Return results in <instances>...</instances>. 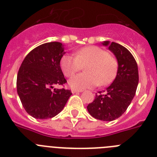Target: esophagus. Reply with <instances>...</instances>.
<instances>
[{"label": "esophagus", "mask_w": 157, "mask_h": 157, "mask_svg": "<svg viewBox=\"0 0 157 157\" xmlns=\"http://www.w3.org/2000/svg\"><path fill=\"white\" fill-rule=\"evenodd\" d=\"M82 90H75V89H72L71 92L72 94H75V93H80L82 92Z\"/></svg>", "instance_id": "obj_1"}]
</instances>
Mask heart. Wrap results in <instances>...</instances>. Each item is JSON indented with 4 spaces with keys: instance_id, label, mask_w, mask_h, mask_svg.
I'll return each mask as SVG.
<instances>
[{
    "instance_id": "heart-1",
    "label": "heart",
    "mask_w": 157,
    "mask_h": 157,
    "mask_svg": "<svg viewBox=\"0 0 157 157\" xmlns=\"http://www.w3.org/2000/svg\"><path fill=\"white\" fill-rule=\"evenodd\" d=\"M86 73L78 75L70 80V86L75 90L107 86L116 78L117 59L107 51L95 45H90L76 51L75 56L67 54L61 58L60 67L65 76L71 78L85 67Z\"/></svg>"
}]
</instances>
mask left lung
Segmentation results:
<instances>
[{"instance_id":"1","label":"left lung","mask_w":157,"mask_h":157,"mask_svg":"<svg viewBox=\"0 0 157 157\" xmlns=\"http://www.w3.org/2000/svg\"><path fill=\"white\" fill-rule=\"evenodd\" d=\"M118 60L117 75L113 82L104 92L96 94L95 99L89 104V113L97 120L112 121L126 112L135 95L138 84L137 62L130 51L116 42L105 41Z\"/></svg>"}]
</instances>
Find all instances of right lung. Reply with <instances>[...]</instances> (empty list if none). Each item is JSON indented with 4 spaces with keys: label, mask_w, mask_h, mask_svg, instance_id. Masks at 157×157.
I'll use <instances>...</instances> for the list:
<instances>
[{
    "label": "right lung",
    "mask_w": 157,
    "mask_h": 157,
    "mask_svg": "<svg viewBox=\"0 0 157 157\" xmlns=\"http://www.w3.org/2000/svg\"><path fill=\"white\" fill-rule=\"evenodd\" d=\"M64 53L60 42H47L30 51L22 62L16 80L17 93L23 108L32 117H54L72 94L63 87L54 88L67 83L60 67Z\"/></svg>",
    "instance_id": "1"
}]
</instances>
